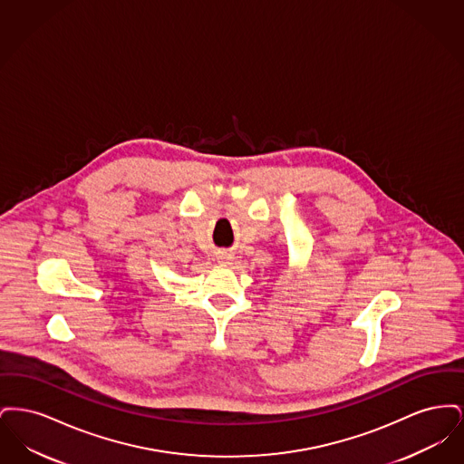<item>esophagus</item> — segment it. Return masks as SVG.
<instances>
[{
  "mask_svg": "<svg viewBox=\"0 0 464 464\" xmlns=\"http://www.w3.org/2000/svg\"><path fill=\"white\" fill-rule=\"evenodd\" d=\"M216 259H218V263H222V265H231V261H233L235 257H233V254L227 252V250H219V252L216 254Z\"/></svg>",
  "mask_w": 464,
  "mask_h": 464,
  "instance_id": "34e87169",
  "label": "esophagus"
}]
</instances>
